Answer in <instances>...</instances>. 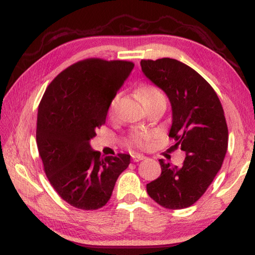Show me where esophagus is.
Segmentation results:
<instances>
[{
	"instance_id": "obj_1",
	"label": "esophagus",
	"mask_w": 255,
	"mask_h": 255,
	"mask_svg": "<svg viewBox=\"0 0 255 255\" xmlns=\"http://www.w3.org/2000/svg\"><path fill=\"white\" fill-rule=\"evenodd\" d=\"M144 156H142V155H132V160L134 161V162H137V161H140V160H143L144 159Z\"/></svg>"
}]
</instances>
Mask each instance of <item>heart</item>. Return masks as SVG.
Here are the masks:
<instances>
[{
	"mask_svg": "<svg viewBox=\"0 0 255 255\" xmlns=\"http://www.w3.org/2000/svg\"><path fill=\"white\" fill-rule=\"evenodd\" d=\"M136 93H137V96H139L140 100L145 106V108L151 106L152 104H155L159 99L164 98L160 91L152 86H147V85L141 86L137 88ZM118 100H119V97L116 96V97L111 102L110 107H108V114H110V116L114 115L116 105H118ZM152 139H153L152 132L135 130L131 133L130 136H128V143H130V145H132V147L145 149L149 147L150 143H151Z\"/></svg>",
	"mask_w": 255,
	"mask_h": 255,
	"instance_id": "heart-1",
	"label": "heart"
}]
</instances>
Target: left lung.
<instances>
[{
	"mask_svg": "<svg viewBox=\"0 0 255 255\" xmlns=\"http://www.w3.org/2000/svg\"><path fill=\"white\" fill-rule=\"evenodd\" d=\"M141 69L169 98V137L174 149L186 153L181 167L159 159L161 174L147 184V192L166 209L191 207L214 181L226 155L228 128L222 103L197 71L174 58L142 60Z\"/></svg>",
	"mask_w": 255,
	"mask_h": 255,
	"instance_id": "left-lung-1",
	"label": "left lung"
}]
</instances>
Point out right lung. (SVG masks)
Wrapping results in <instances>:
<instances>
[{
    "instance_id": "obj_1",
    "label": "right lung",
    "mask_w": 255,
    "mask_h": 255,
    "mask_svg": "<svg viewBox=\"0 0 255 255\" xmlns=\"http://www.w3.org/2000/svg\"><path fill=\"white\" fill-rule=\"evenodd\" d=\"M134 64L86 58L49 83L38 107L36 141L44 170L58 195L82 210H97L111 199L130 155L102 157L89 141L106 122L108 107Z\"/></svg>"
}]
</instances>
